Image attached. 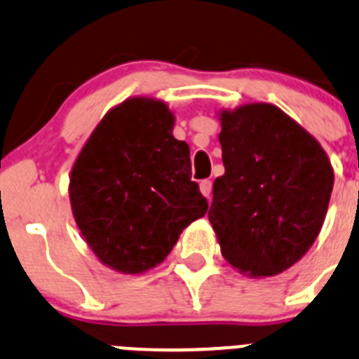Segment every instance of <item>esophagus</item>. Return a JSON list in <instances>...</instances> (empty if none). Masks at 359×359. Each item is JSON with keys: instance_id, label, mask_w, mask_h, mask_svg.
<instances>
[{"instance_id": "obj_1", "label": "esophagus", "mask_w": 359, "mask_h": 359, "mask_svg": "<svg viewBox=\"0 0 359 359\" xmlns=\"http://www.w3.org/2000/svg\"><path fill=\"white\" fill-rule=\"evenodd\" d=\"M200 191L201 193H203V196H207V198H210V194H212V180H201L200 182Z\"/></svg>"}]
</instances>
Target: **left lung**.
Here are the masks:
<instances>
[{"label": "left lung", "mask_w": 359, "mask_h": 359, "mask_svg": "<svg viewBox=\"0 0 359 359\" xmlns=\"http://www.w3.org/2000/svg\"><path fill=\"white\" fill-rule=\"evenodd\" d=\"M224 175L214 180L208 221L231 266L270 277L318 238L333 189L321 145L268 103L221 114Z\"/></svg>", "instance_id": "1"}]
</instances>
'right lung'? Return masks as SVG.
<instances>
[{
	"label": "right lung",
	"mask_w": 359,
	"mask_h": 359,
	"mask_svg": "<svg viewBox=\"0 0 359 359\" xmlns=\"http://www.w3.org/2000/svg\"><path fill=\"white\" fill-rule=\"evenodd\" d=\"M172 130L165 103L126 100L103 117L73 165V217L100 261L117 272L161 263L208 208L191 180L189 145Z\"/></svg>",
	"instance_id": "1"
}]
</instances>
